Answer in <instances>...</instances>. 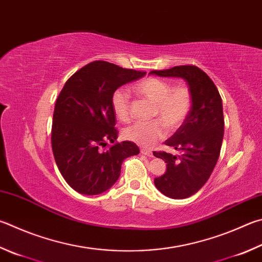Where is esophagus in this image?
Here are the masks:
<instances>
[{
  "label": "esophagus",
  "mask_w": 262,
  "mask_h": 262,
  "mask_svg": "<svg viewBox=\"0 0 262 262\" xmlns=\"http://www.w3.org/2000/svg\"><path fill=\"white\" fill-rule=\"evenodd\" d=\"M141 154L144 155V156H147V157H152V156H154V155H152V151L146 150V149H141Z\"/></svg>",
  "instance_id": "34e87169"
}]
</instances>
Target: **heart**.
<instances>
[{
  "label": "heart",
  "instance_id": "heart-1",
  "mask_svg": "<svg viewBox=\"0 0 262 262\" xmlns=\"http://www.w3.org/2000/svg\"><path fill=\"white\" fill-rule=\"evenodd\" d=\"M134 90L147 101L155 104L152 118L158 120L151 122H136L127 127L123 136L143 147L154 146L166 135V127L175 132L183 125L192 108L193 97L187 84H177L164 79L145 78L134 85ZM112 110L118 120L128 122L132 119L129 94L118 89L111 98Z\"/></svg>",
  "mask_w": 262,
  "mask_h": 262
}]
</instances>
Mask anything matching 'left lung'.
Listing matches in <instances>:
<instances>
[{
	"label": "left lung",
	"mask_w": 262,
	"mask_h": 262,
	"mask_svg": "<svg viewBox=\"0 0 262 262\" xmlns=\"http://www.w3.org/2000/svg\"><path fill=\"white\" fill-rule=\"evenodd\" d=\"M150 74L182 78L191 89L193 103L189 117L165 142L180 154L154 152L167 164L165 174L155 179L156 188L169 198H188L207 182L220 156L225 130L222 99L211 78L194 65L155 70Z\"/></svg>",
	"instance_id": "left-lung-1"
}]
</instances>
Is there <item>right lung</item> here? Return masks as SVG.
Instances as JSON below:
<instances>
[{
    "mask_svg": "<svg viewBox=\"0 0 262 262\" xmlns=\"http://www.w3.org/2000/svg\"><path fill=\"white\" fill-rule=\"evenodd\" d=\"M146 72L95 60L78 70L58 95L51 128V146L60 174L82 194L110 189L120 175L122 161L140 154L134 142H117L113 93ZM115 144L103 150L106 141Z\"/></svg>",
    "mask_w": 262,
    "mask_h": 262,
    "instance_id": "obj_1",
    "label": "right lung"
}]
</instances>
